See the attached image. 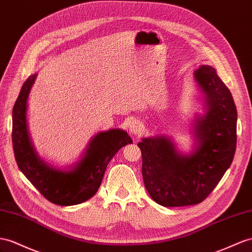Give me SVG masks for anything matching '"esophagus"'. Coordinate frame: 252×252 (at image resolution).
<instances>
[{"instance_id":"34e87169","label":"esophagus","mask_w":252,"mask_h":252,"mask_svg":"<svg viewBox=\"0 0 252 252\" xmlns=\"http://www.w3.org/2000/svg\"><path fill=\"white\" fill-rule=\"evenodd\" d=\"M130 133L134 136H139L144 132V126L138 120H133L130 124Z\"/></svg>"}]
</instances>
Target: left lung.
<instances>
[{
	"label": "left lung",
	"instance_id": "8db88e82",
	"mask_svg": "<svg viewBox=\"0 0 252 252\" xmlns=\"http://www.w3.org/2000/svg\"><path fill=\"white\" fill-rule=\"evenodd\" d=\"M193 75L208 105L206 114L195 121L196 151L183 156L164 136L144 138L137 144L145 188L154 201L167 208L202 202L235 154L237 113L229 88L210 66H201Z\"/></svg>",
	"mask_w": 252,
	"mask_h": 252
}]
</instances>
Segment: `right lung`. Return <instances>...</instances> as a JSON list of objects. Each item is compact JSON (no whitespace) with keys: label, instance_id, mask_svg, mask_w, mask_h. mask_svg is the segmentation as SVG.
Here are the masks:
<instances>
[{"label":"right lung","instance_id":"right-lung-1","mask_svg":"<svg viewBox=\"0 0 252 252\" xmlns=\"http://www.w3.org/2000/svg\"><path fill=\"white\" fill-rule=\"evenodd\" d=\"M36 74L29 76L12 108V147L19 168L41 195L57 205H74L98 191L109 160L122 147L132 144L126 132L113 128L90 141L85 156L72 170L50 167L37 157L27 127V100Z\"/></svg>","mask_w":252,"mask_h":252}]
</instances>
